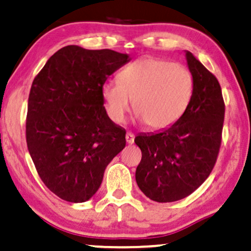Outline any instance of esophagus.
<instances>
[{"label": "esophagus", "mask_w": 251, "mask_h": 251, "mask_svg": "<svg viewBox=\"0 0 251 251\" xmlns=\"http://www.w3.org/2000/svg\"><path fill=\"white\" fill-rule=\"evenodd\" d=\"M126 143L129 144V145H132L134 143V134L132 132H127L126 133Z\"/></svg>", "instance_id": "obj_1"}]
</instances>
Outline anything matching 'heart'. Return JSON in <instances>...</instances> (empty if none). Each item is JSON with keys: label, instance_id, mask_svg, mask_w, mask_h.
I'll return each instance as SVG.
<instances>
[{"label": "heart", "instance_id": "obj_1", "mask_svg": "<svg viewBox=\"0 0 251 251\" xmlns=\"http://www.w3.org/2000/svg\"><path fill=\"white\" fill-rule=\"evenodd\" d=\"M194 77L184 65L145 56L126 66L118 81L103 83L101 94L112 122L134 111L152 129H165L183 116L194 94Z\"/></svg>", "mask_w": 251, "mask_h": 251}]
</instances>
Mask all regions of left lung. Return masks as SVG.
I'll return each instance as SVG.
<instances>
[{
    "mask_svg": "<svg viewBox=\"0 0 251 251\" xmlns=\"http://www.w3.org/2000/svg\"><path fill=\"white\" fill-rule=\"evenodd\" d=\"M189 70L194 94L179 119L159 133L139 134L142 150L135 180L150 200L158 203L188 197L209 177L222 144L224 105L221 85L190 51Z\"/></svg>",
    "mask_w": 251,
    "mask_h": 251,
    "instance_id": "left-lung-1",
    "label": "left lung"
}]
</instances>
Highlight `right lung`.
Segmentation results:
<instances>
[{"label": "right lung", "instance_id": "right-lung-1", "mask_svg": "<svg viewBox=\"0 0 251 251\" xmlns=\"http://www.w3.org/2000/svg\"><path fill=\"white\" fill-rule=\"evenodd\" d=\"M128 61L111 50L66 46L34 77L25 119L28 151L43 184L63 201H88L106 166L125 148L126 131L108 118L101 88Z\"/></svg>", "mask_w": 251, "mask_h": 251}]
</instances>
